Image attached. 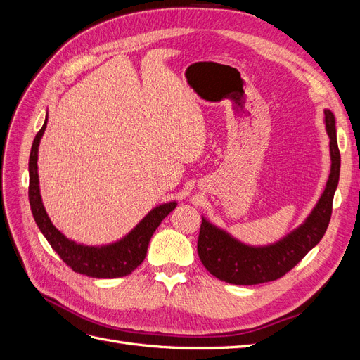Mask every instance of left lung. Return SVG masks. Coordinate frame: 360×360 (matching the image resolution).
<instances>
[{
  "label": "left lung",
  "instance_id": "1",
  "mask_svg": "<svg viewBox=\"0 0 360 360\" xmlns=\"http://www.w3.org/2000/svg\"><path fill=\"white\" fill-rule=\"evenodd\" d=\"M325 125L330 139L332 165L323 195L320 196L311 214L298 229L278 243L265 247L245 245L202 217L198 237V255L210 274L221 281L241 286L274 281L300 264L302 257L323 238L332 216V201L341 167L335 117L330 110H325Z\"/></svg>",
  "mask_w": 360,
  "mask_h": 360
}]
</instances>
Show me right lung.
Returning a JSON list of instances; mask_svg holds the SVG:
<instances>
[{"label":"right lung","mask_w":360,"mask_h":360,"mask_svg":"<svg viewBox=\"0 0 360 360\" xmlns=\"http://www.w3.org/2000/svg\"><path fill=\"white\" fill-rule=\"evenodd\" d=\"M47 125V117L44 125L37 132L31 155H30V205L37 226L40 228L49 244L59 255V257L79 274L94 277V278H116L128 276L137 268L147 255L148 241L153 232L172 210L177 202H167L158 205L148 213L137 226H135L125 238L113 244L101 247L83 245L68 240L64 233L59 232L53 223L49 219L44 205L41 202V195L39 188V144Z\"/></svg>","instance_id":"right-lung-1"}]
</instances>
